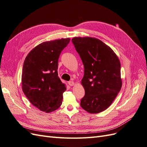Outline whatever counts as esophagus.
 Segmentation results:
<instances>
[{
  "instance_id": "1",
  "label": "esophagus",
  "mask_w": 147,
  "mask_h": 147,
  "mask_svg": "<svg viewBox=\"0 0 147 147\" xmlns=\"http://www.w3.org/2000/svg\"><path fill=\"white\" fill-rule=\"evenodd\" d=\"M68 84L70 86H73L74 85V82L73 81H69L68 82Z\"/></svg>"
}]
</instances>
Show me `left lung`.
<instances>
[{
	"instance_id": "1",
	"label": "left lung",
	"mask_w": 147,
	"mask_h": 147,
	"mask_svg": "<svg viewBox=\"0 0 147 147\" xmlns=\"http://www.w3.org/2000/svg\"><path fill=\"white\" fill-rule=\"evenodd\" d=\"M84 67L81 84L85 96L80 106L90 113L105 111L114 100L122 86L121 65L109 46L95 38L72 39Z\"/></svg>"
}]
</instances>
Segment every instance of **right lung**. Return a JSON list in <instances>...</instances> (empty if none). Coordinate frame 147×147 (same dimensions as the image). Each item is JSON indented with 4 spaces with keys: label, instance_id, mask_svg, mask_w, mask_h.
Instances as JSON below:
<instances>
[{
    "label": "right lung",
    "instance_id": "obj_1",
    "mask_svg": "<svg viewBox=\"0 0 147 147\" xmlns=\"http://www.w3.org/2000/svg\"><path fill=\"white\" fill-rule=\"evenodd\" d=\"M69 41L68 38L42 42L28 54L24 62L22 91L32 105L42 112H53L62 103L67 88L58 76V61Z\"/></svg>",
    "mask_w": 147,
    "mask_h": 147
}]
</instances>
